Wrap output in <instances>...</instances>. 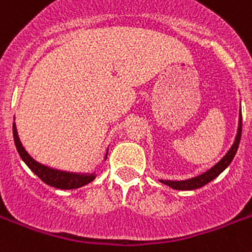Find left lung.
Here are the masks:
<instances>
[{
  "instance_id": "1",
  "label": "left lung",
  "mask_w": 252,
  "mask_h": 252,
  "mask_svg": "<svg viewBox=\"0 0 252 252\" xmlns=\"http://www.w3.org/2000/svg\"><path fill=\"white\" fill-rule=\"evenodd\" d=\"M241 134H242V115L239 114V122H238V132H237L236 140H234V144L232 145L230 150L225 154V157L219 161L218 164H215L211 169H208L207 172L202 173V175L197 176V177H193V179L189 180H183V181H171V180H160V183L165 184V185L171 186L172 189L176 190H194L199 189L202 186H204L206 184H208L210 181H212L214 179H216L220 173L224 171V169L228 167L230 163H232L234 155H236L237 150H238L239 141H241Z\"/></svg>"
}]
</instances>
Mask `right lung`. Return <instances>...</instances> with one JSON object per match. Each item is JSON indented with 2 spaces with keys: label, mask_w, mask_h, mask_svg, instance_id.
Masks as SVG:
<instances>
[{
  "label": "right lung",
  "mask_w": 252,
  "mask_h": 252,
  "mask_svg": "<svg viewBox=\"0 0 252 252\" xmlns=\"http://www.w3.org/2000/svg\"><path fill=\"white\" fill-rule=\"evenodd\" d=\"M13 134H14V142H15L16 150L19 153L22 160L28 165V168L32 171L36 176H38L45 184H48L50 186H54L57 189H77L81 186L87 185V184L92 183L95 179L94 173H73V172H66V171H59V169L50 168L48 165H44L34 160L26 149L23 147L22 142L18 136V130H16L15 123H13ZM108 151V150H107ZM105 158H107L106 154Z\"/></svg>",
  "instance_id": "obj_1"
}]
</instances>
